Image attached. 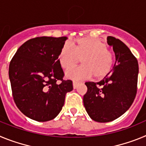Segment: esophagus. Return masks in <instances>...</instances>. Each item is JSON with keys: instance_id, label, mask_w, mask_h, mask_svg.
<instances>
[{"instance_id": "1", "label": "esophagus", "mask_w": 146, "mask_h": 146, "mask_svg": "<svg viewBox=\"0 0 146 146\" xmlns=\"http://www.w3.org/2000/svg\"><path fill=\"white\" fill-rule=\"evenodd\" d=\"M79 82H76V81H73V88L74 89H76L77 87H78V86H79Z\"/></svg>"}]
</instances>
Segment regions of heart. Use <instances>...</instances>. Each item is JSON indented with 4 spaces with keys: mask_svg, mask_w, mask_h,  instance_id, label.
<instances>
[{
    "mask_svg": "<svg viewBox=\"0 0 146 146\" xmlns=\"http://www.w3.org/2000/svg\"><path fill=\"white\" fill-rule=\"evenodd\" d=\"M81 59L82 66L67 70L66 76L71 79L86 80L93 75L101 79L112 69L114 55L107 49L101 40L83 38L76 42H66L58 54V62L62 68L67 69L75 66Z\"/></svg>",
    "mask_w": 146,
    "mask_h": 146,
    "instance_id": "b5f03b06",
    "label": "heart"
}]
</instances>
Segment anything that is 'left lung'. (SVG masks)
<instances>
[{
    "label": "left lung",
    "instance_id": "8db88e82",
    "mask_svg": "<svg viewBox=\"0 0 146 146\" xmlns=\"http://www.w3.org/2000/svg\"><path fill=\"white\" fill-rule=\"evenodd\" d=\"M115 62L110 72L98 82H87L83 96L86 112L92 120L106 123L119 118L133 103L137 94L139 67L137 60L121 40L108 36Z\"/></svg>",
    "mask_w": 146,
    "mask_h": 146
}]
</instances>
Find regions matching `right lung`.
I'll use <instances>...</instances> for the list:
<instances>
[{
    "mask_svg": "<svg viewBox=\"0 0 146 146\" xmlns=\"http://www.w3.org/2000/svg\"><path fill=\"white\" fill-rule=\"evenodd\" d=\"M66 39V36L29 39L10 62L13 98L19 110L31 119L44 122L55 118L64 106L66 94L73 90L72 81L63 80L64 72L58 62Z\"/></svg>",
    "mask_w": 146,
    "mask_h": 146,
    "instance_id": "add662e5",
    "label": "right lung"
}]
</instances>
